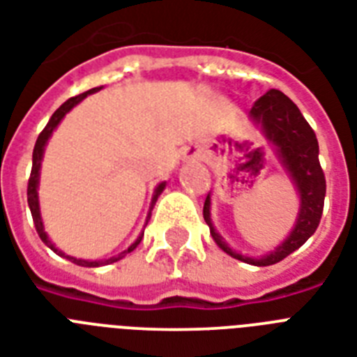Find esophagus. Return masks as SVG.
Returning <instances> with one entry per match:
<instances>
[{
	"label": "esophagus",
	"instance_id": "esophagus-1",
	"mask_svg": "<svg viewBox=\"0 0 357 357\" xmlns=\"http://www.w3.org/2000/svg\"><path fill=\"white\" fill-rule=\"evenodd\" d=\"M196 149H187V152H185V158H188V159H194L196 158Z\"/></svg>",
	"mask_w": 357,
	"mask_h": 357
}]
</instances>
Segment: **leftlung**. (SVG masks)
Segmentation results:
<instances>
[{"mask_svg": "<svg viewBox=\"0 0 357 357\" xmlns=\"http://www.w3.org/2000/svg\"><path fill=\"white\" fill-rule=\"evenodd\" d=\"M249 119L259 126L264 137L273 144L280 165L299 194V213L294 229L273 251L262 257H248L229 248L227 242L214 227L211 220V192L205 199L204 218L216 245L229 257L251 266H271L297 251L315 233L323 214L326 181L319 165V143L314 130L310 128L299 108L282 91L269 89L268 93L262 95L253 104Z\"/></svg>", "mask_w": 357, "mask_h": 357, "instance_id": "1", "label": "left lung"}]
</instances>
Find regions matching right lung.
Returning a JSON list of instances; mask_svg holds the SVG:
<instances>
[{"label":"right lung","instance_id":"add662e5","mask_svg":"<svg viewBox=\"0 0 357 357\" xmlns=\"http://www.w3.org/2000/svg\"><path fill=\"white\" fill-rule=\"evenodd\" d=\"M97 91H100V88H93L89 89V91H86V93H80L77 95V97H71L69 100H66V102L60 106V108L56 109V112L53 113V117L49 119L47 126L43 128V132L38 135L36 139V144H34V152H33V170H31V178H29V187H27V202H29V208H31V214H33V220H34V225H36V231L38 234H40V238H42V242L47 248H51L56 255H60V257H63V259L71 260L73 264H78V266H84V268H98V266H104V264H112V262H117V260H121L123 257H126L128 253H132L133 249L137 248L139 244H141V240H143V233L139 234L137 240L133 242L132 245H130L128 249H124L123 253L117 255V257H112V259L108 260H84V259H75V257H69V255H66L62 251V249H58L56 245L51 242V238L47 236V233H45V229H43V220H42V213H40V199H38V185H40V169H42V159H43V152H45V146H47V141L51 139V135H53V132L56 130V126L60 123H62V119L66 117V113H69L71 109L77 106V104H80L84 100V98L88 97V95L91 93H97ZM165 187H167V181H161V183L155 187V190H153V196H152V204H150V211H149V216H146V224H149L150 220V214H152V208L153 205H155V202H158V198L161 196V192L165 190Z\"/></svg>","mask_w":357,"mask_h":357}]
</instances>
